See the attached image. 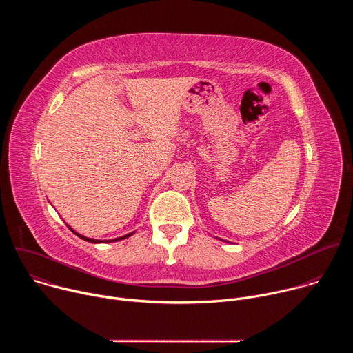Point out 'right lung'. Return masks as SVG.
Instances as JSON below:
<instances>
[{"label":"right lung","mask_w":353,"mask_h":353,"mask_svg":"<svg viewBox=\"0 0 353 353\" xmlns=\"http://www.w3.org/2000/svg\"><path fill=\"white\" fill-rule=\"evenodd\" d=\"M71 229V228H70ZM72 230V229H71ZM74 232V230H72ZM78 237H81V239H83V240H86V241H90V243H103V241H100V240H94V239H88V237H85V236H81V234H78L77 232H74ZM132 233H130V234H125V236H121V237H119V239H113V240H108V241H117V240H123V239H125V237H130Z\"/></svg>","instance_id":"1"}]
</instances>
